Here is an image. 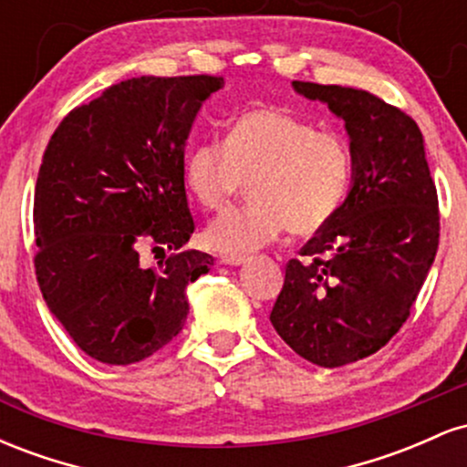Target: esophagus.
<instances>
[{
    "label": "esophagus",
    "mask_w": 467,
    "mask_h": 467,
    "mask_svg": "<svg viewBox=\"0 0 467 467\" xmlns=\"http://www.w3.org/2000/svg\"><path fill=\"white\" fill-rule=\"evenodd\" d=\"M248 261V256H241V254H223L222 259H219V264L223 265H241Z\"/></svg>",
    "instance_id": "obj_1"
}]
</instances>
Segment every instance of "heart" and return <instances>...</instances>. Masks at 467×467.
Masks as SVG:
<instances>
[{"label": "heart", "instance_id": "1", "mask_svg": "<svg viewBox=\"0 0 467 467\" xmlns=\"http://www.w3.org/2000/svg\"><path fill=\"white\" fill-rule=\"evenodd\" d=\"M351 180L349 142L281 107L241 111L223 142L195 144L184 160L186 191L208 213H226L252 182L254 202L206 230V244L223 254L264 248L287 228L298 237L320 233Z\"/></svg>", "mask_w": 467, "mask_h": 467}]
</instances>
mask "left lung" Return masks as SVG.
<instances>
[{"mask_svg": "<svg viewBox=\"0 0 467 467\" xmlns=\"http://www.w3.org/2000/svg\"><path fill=\"white\" fill-rule=\"evenodd\" d=\"M345 120L353 186L327 226L289 259L270 320L305 360L342 367L379 351L410 316L439 245V202L409 114L371 92L294 80Z\"/></svg>", "mask_w": 467, "mask_h": 467, "instance_id": "obj_1", "label": "left lung"}]
</instances>
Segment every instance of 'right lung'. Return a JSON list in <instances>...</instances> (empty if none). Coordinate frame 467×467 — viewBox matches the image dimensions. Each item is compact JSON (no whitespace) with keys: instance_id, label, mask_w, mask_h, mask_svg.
Masks as SVG:
<instances>
[{"instance_id":"add662e5","label":"right lung","mask_w":467,"mask_h":467,"mask_svg":"<svg viewBox=\"0 0 467 467\" xmlns=\"http://www.w3.org/2000/svg\"><path fill=\"white\" fill-rule=\"evenodd\" d=\"M222 77H140L74 107L47 142L35 189V270L47 307L105 364H133L173 340L186 287L213 256L182 250L195 222L184 147ZM174 254L144 268L140 250Z\"/></svg>"}]
</instances>
